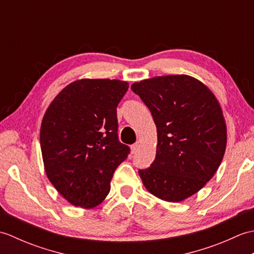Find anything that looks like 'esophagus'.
<instances>
[{"label":"esophagus","instance_id":"1","mask_svg":"<svg viewBox=\"0 0 254 254\" xmlns=\"http://www.w3.org/2000/svg\"><path fill=\"white\" fill-rule=\"evenodd\" d=\"M138 149H139V144L138 143L133 144L132 146H131V153L132 154H135V153L138 152Z\"/></svg>","mask_w":254,"mask_h":254}]
</instances>
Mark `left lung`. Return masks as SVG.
<instances>
[{"mask_svg":"<svg viewBox=\"0 0 254 254\" xmlns=\"http://www.w3.org/2000/svg\"><path fill=\"white\" fill-rule=\"evenodd\" d=\"M131 89L157 127L155 160L138 175L156 197L181 202L201 190L222 163L227 144L222 107L206 85L185 74L144 79Z\"/></svg>","mask_w":254,"mask_h":254,"instance_id":"left-lung-1","label":"left lung"}]
</instances>
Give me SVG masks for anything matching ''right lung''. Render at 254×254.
<instances>
[{
    "instance_id": "obj_1",
    "label": "right lung",
    "mask_w": 254,
    "mask_h": 254,
    "mask_svg": "<svg viewBox=\"0 0 254 254\" xmlns=\"http://www.w3.org/2000/svg\"><path fill=\"white\" fill-rule=\"evenodd\" d=\"M128 83L75 80L52 100L40 127L48 179L74 206L93 208L110 191L113 172L130 147L119 142L117 107Z\"/></svg>"
}]
</instances>
